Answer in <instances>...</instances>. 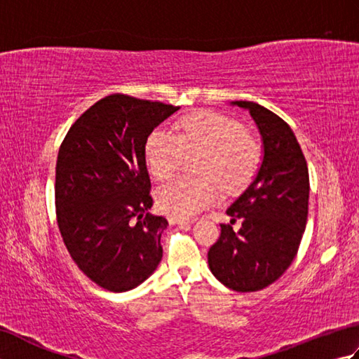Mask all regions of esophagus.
I'll return each instance as SVG.
<instances>
[{
	"mask_svg": "<svg viewBox=\"0 0 359 359\" xmlns=\"http://www.w3.org/2000/svg\"><path fill=\"white\" fill-rule=\"evenodd\" d=\"M172 220L175 224H179L180 226H191L193 225V220L189 219H182V217H172Z\"/></svg>",
	"mask_w": 359,
	"mask_h": 359,
	"instance_id": "esophagus-1",
	"label": "esophagus"
}]
</instances>
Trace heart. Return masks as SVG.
<instances>
[{
    "label": "heart",
    "instance_id": "b5f03b06",
    "mask_svg": "<svg viewBox=\"0 0 359 359\" xmlns=\"http://www.w3.org/2000/svg\"><path fill=\"white\" fill-rule=\"evenodd\" d=\"M174 130L157 129L147 142V162L157 180L168 179L187 156L203 152L199 172L205 177L177 175L158 188L163 211L177 217L201 212L219 199V182L238 189L253 179L261 163V144L236 120L215 111H197L182 117Z\"/></svg>",
    "mask_w": 359,
    "mask_h": 359
}]
</instances>
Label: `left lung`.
Listing matches in <instances>:
<instances>
[{"label":"left lung","mask_w":359,"mask_h":359,"mask_svg":"<svg viewBox=\"0 0 359 359\" xmlns=\"http://www.w3.org/2000/svg\"><path fill=\"white\" fill-rule=\"evenodd\" d=\"M248 109L261 131L264 160L250 187L226 210L239 231L220 224L208 251L212 274L234 292H257L279 279L299 248L309 215V168L284 120L253 102H233Z\"/></svg>","instance_id":"1"}]
</instances>
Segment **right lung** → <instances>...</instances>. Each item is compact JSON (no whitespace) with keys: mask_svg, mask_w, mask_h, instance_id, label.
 Returning <instances> with one entry per match:
<instances>
[{"mask_svg":"<svg viewBox=\"0 0 359 359\" xmlns=\"http://www.w3.org/2000/svg\"><path fill=\"white\" fill-rule=\"evenodd\" d=\"M180 109L111 94L75 120L58 149L55 212L72 261L98 287L128 292L148 279L168 225L152 216L144 147L149 134Z\"/></svg>","mask_w":359,"mask_h":359,"instance_id":"1","label":"right lung"}]
</instances>
